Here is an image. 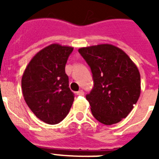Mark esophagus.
Listing matches in <instances>:
<instances>
[{"label":"esophagus","instance_id":"esophagus-1","mask_svg":"<svg viewBox=\"0 0 159 159\" xmlns=\"http://www.w3.org/2000/svg\"><path fill=\"white\" fill-rule=\"evenodd\" d=\"M83 94H84L83 90H79V91H77V92H76V95H78V96H83Z\"/></svg>","mask_w":159,"mask_h":159}]
</instances>
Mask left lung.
Masks as SVG:
<instances>
[{
	"label": "left lung",
	"instance_id": "8db88e82",
	"mask_svg": "<svg viewBox=\"0 0 159 159\" xmlns=\"http://www.w3.org/2000/svg\"><path fill=\"white\" fill-rule=\"evenodd\" d=\"M78 52L89 66L93 88L86 95L93 116L111 125L129 114L140 94V75L122 49L111 44L81 48Z\"/></svg>",
	"mask_w": 159,
	"mask_h": 159
}]
</instances>
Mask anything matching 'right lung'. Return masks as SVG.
I'll use <instances>...</instances> for the list:
<instances>
[{"mask_svg": "<svg viewBox=\"0 0 159 159\" xmlns=\"http://www.w3.org/2000/svg\"><path fill=\"white\" fill-rule=\"evenodd\" d=\"M73 48L51 44L34 56L21 80L23 95L32 112L48 124L60 123L69 113L74 93L66 65Z\"/></svg>", "mask_w": 159, "mask_h": 159, "instance_id": "obj_1", "label": "right lung"}]
</instances>
